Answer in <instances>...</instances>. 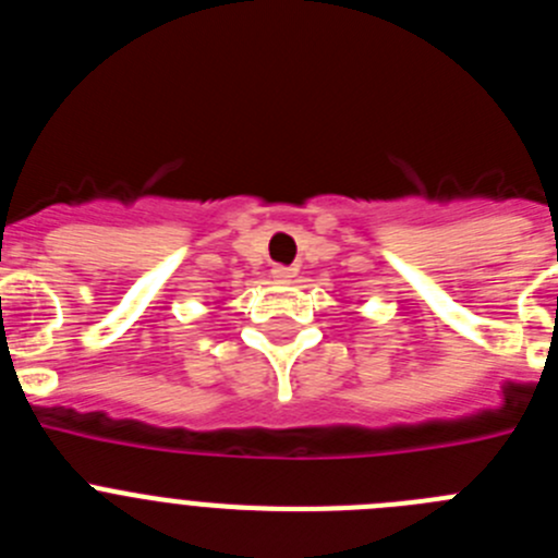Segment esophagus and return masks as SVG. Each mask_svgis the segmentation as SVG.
Here are the masks:
<instances>
[{"mask_svg": "<svg viewBox=\"0 0 558 558\" xmlns=\"http://www.w3.org/2000/svg\"><path fill=\"white\" fill-rule=\"evenodd\" d=\"M270 274H274L276 282H282V284L293 279V268H288V265H274V270H270Z\"/></svg>", "mask_w": 558, "mask_h": 558, "instance_id": "1", "label": "esophagus"}]
</instances>
